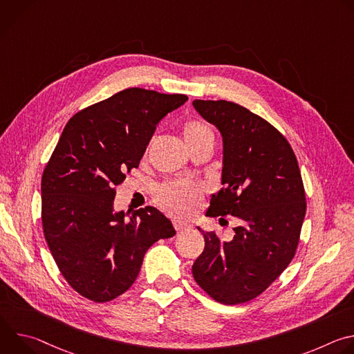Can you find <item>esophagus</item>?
<instances>
[{"label": "esophagus", "instance_id": "esophagus-1", "mask_svg": "<svg viewBox=\"0 0 354 354\" xmlns=\"http://www.w3.org/2000/svg\"><path fill=\"white\" fill-rule=\"evenodd\" d=\"M174 228L175 231L179 234V232H183L186 230L190 228V225L186 223V221H182V220H174Z\"/></svg>", "mask_w": 354, "mask_h": 354}]
</instances>
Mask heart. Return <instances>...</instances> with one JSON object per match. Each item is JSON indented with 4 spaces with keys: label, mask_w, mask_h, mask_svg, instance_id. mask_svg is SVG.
<instances>
[{
    "label": "heart",
    "mask_w": 354,
    "mask_h": 354,
    "mask_svg": "<svg viewBox=\"0 0 354 354\" xmlns=\"http://www.w3.org/2000/svg\"><path fill=\"white\" fill-rule=\"evenodd\" d=\"M185 141L189 147L203 141H214L212 127L201 119H187L182 126ZM203 201V189L196 183L174 182L164 185L158 192V203L165 210L178 216L194 213Z\"/></svg>",
    "instance_id": "1"
}]
</instances>
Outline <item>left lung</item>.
Segmentation results:
<instances>
[{
  "label": "left lung",
  "instance_id": "8db88e82",
  "mask_svg": "<svg viewBox=\"0 0 354 354\" xmlns=\"http://www.w3.org/2000/svg\"><path fill=\"white\" fill-rule=\"evenodd\" d=\"M193 106L224 142L223 187L207 216H234L239 225L230 242L198 228L205 250L192 273L217 302L243 304L292 261L307 210L304 183L290 142L268 120L228 100L194 99Z\"/></svg>",
  "mask_w": 354,
  "mask_h": 354
}]
</instances>
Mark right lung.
Segmentation results:
<instances>
[{"mask_svg": "<svg viewBox=\"0 0 354 354\" xmlns=\"http://www.w3.org/2000/svg\"><path fill=\"white\" fill-rule=\"evenodd\" d=\"M187 100L183 93L127 88L78 113L66 124L41 175V225L66 281L82 297L108 302L136 281L145 252L175 235L156 207L124 220L113 212L126 179L157 124Z\"/></svg>", "mask_w": 354, "mask_h": 354, "instance_id": "1", "label": "right lung"}]
</instances>
